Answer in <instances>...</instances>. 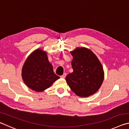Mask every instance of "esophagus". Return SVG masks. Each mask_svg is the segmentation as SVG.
<instances>
[{
  "mask_svg": "<svg viewBox=\"0 0 129 129\" xmlns=\"http://www.w3.org/2000/svg\"><path fill=\"white\" fill-rule=\"evenodd\" d=\"M66 76H67L66 73H64L61 76V77L62 78H64L65 77H66Z\"/></svg>",
  "mask_w": 129,
  "mask_h": 129,
  "instance_id": "esophagus-1",
  "label": "esophagus"
}]
</instances>
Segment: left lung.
I'll use <instances>...</instances> for the list:
<instances>
[{"instance_id":"1","label":"left lung","mask_w":129,"mask_h":129,"mask_svg":"<svg viewBox=\"0 0 129 129\" xmlns=\"http://www.w3.org/2000/svg\"><path fill=\"white\" fill-rule=\"evenodd\" d=\"M72 73L68 75V85L76 95L87 97L99 90L104 79L103 67L93 52L85 47H77L71 51Z\"/></svg>"}]
</instances>
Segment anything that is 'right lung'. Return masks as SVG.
I'll return each instance as SVG.
<instances>
[{
	"label": "right lung",
	"mask_w": 129,
	"mask_h": 129,
	"mask_svg": "<svg viewBox=\"0 0 129 129\" xmlns=\"http://www.w3.org/2000/svg\"><path fill=\"white\" fill-rule=\"evenodd\" d=\"M21 77L28 88L37 92L49 88L60 77L53 72L47 52L41 48L35 50L24 63Z\"/></svg>",
	"instance_id": "obj_1"
}]
</instances>
